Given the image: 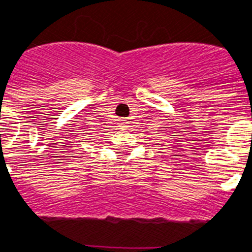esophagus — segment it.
Wrapping results in <instances>:
<instances>
[{
    "label": "esophagus",
    "instance_id": "esophagus-1",
    "mask_svg": "<svg viewBox=\"0 0 252 252\" xmlns=\"http://www.w3.org/2000/svg\"><path fill=\"white\" fill-rule=\"evenodd\" d=\"M126 124H128V122H126V120H123V122H122V126H126Z\"/></svg>",
    "mask_w": 252,
    "mask_h": 252
}]
</instances>
